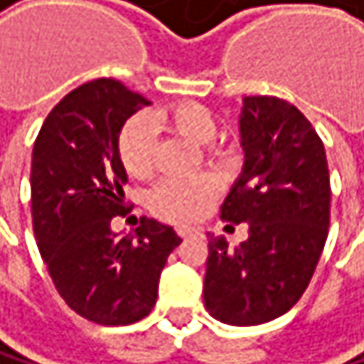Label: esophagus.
I'll return each instance as SVG.
<instances>
[{
	"instance_id": "obj_1",
	"label": "esophagus",
	"mask_w": 364,
	"mask_h": 364,
	"mask_svg": "<svg viewBox=\"0 0 364 364\" xmlns=\"http://www.w3.org/2000/svg\"><path fill=\"white\" fill-rule=\"evenodd\" d=\"M176 233H178L181 237H188V235H190L192 231H190L188 227H178V229H176Z\"/></svg>"
}]
</instances>
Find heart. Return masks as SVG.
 <instances>
[{
	"label": "heart",
	"mask_w": 364,
	"mask_h": 364,
	"mask_svg": "<svg viewBox=\"0 0 364 364\" xmlns=\"http://www.w3.org/2000/svg\"><path fill=\"white\" fill-rule=\"evenodd\" d=\"M157 127L170 129L194 144H209L218 133L216 115L205 105L181 100L152 113ZM155 129L144 115L124 122L115 139L117 161L129 176L146 178L155 170ZM218 196V183L212 176L166 178L152 190L150 209L170 223L198 220Z\"/></svg>",
	"instance_id": "1"
}]
</instances>
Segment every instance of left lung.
<instances>
[{"instance_id": "obj_1", "label": "left lung", "mask_w": 364, "mask_h": 364, "mask_svg": "<svg viewBox=\"0 0 364 364\" xmlns=\"http://www.w3.org/2000/svg\"><path fill=\"white\" fill-rule=\"evenodd\" d=\"M240 133L245 168L220 218L249 223V237L235 249L209 237L203 297L223 323L259 326L288 312L312 279L330 227V172L312 124L282 97H245Z\"/></svg>"}]
</instances>
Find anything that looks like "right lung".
<instances>
[{"mask_svg": "<svg viewBox=\"0 0 364 364\" xmlns=\"http://www.w3.org/2000/svg\"><path fill=\"white\" fill-rule=\"evenodd\" d=\"M150 105L113 78L69 91L50 111L32 150V227L58 295L100 326H129L150 314L168 255L181 245L172 227L141 218L117 235L127 172L115 139L135 111Z\"/></svg>", "mask_w": 364, "mask_h": 364, "instance_id": "1", "label": "right lung"}]
</instances>
